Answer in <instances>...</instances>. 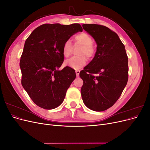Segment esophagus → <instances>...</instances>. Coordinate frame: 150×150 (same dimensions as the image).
<instances>
[{"label": "esophagus", "mask_w": 150, "mask_h": 150, "mask_svg": "<svg viewBox=\"0 0 150 150\" xmlns=\"http://www.w3.org/2000/svg\"><path fill=\"white\" fill-rule=\"evenodd\" d=\"M79 72H80V71H79V70H76V76H77V77L79 76Z\"/></svg>", "instance_id": "esophagus-1"}]
</instances>
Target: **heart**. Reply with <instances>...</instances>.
<instances>
[{"mask_svg": "<svg viewBox=\"0 0 150 150\" xmlns=\"http://www.w3.org/2000/svg\"><path fill=\"white\" fill-rule=\"evenodd\" d=\"M76 44L82 46L78 52L79 56H75L65 61V64L72 69L78 70L84 67L86 64V58L92 57L95 53V49L93 46V40L87 33H82L77 34L74 37ZM72 46L71 40H67L62 46V52L65 57H69L72 52ZM85 56L84 57V56Z\"/></svg>", "mask_w": 150, "mask_h": 150, "instance_id": "1", "label": "heart"}]
</instances>
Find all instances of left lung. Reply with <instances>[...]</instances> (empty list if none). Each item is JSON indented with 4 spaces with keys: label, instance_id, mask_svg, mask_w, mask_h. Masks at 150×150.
Returning a JSON list of instances; mask_svg holds the SVG:
<instances>
[{
    "label": "left lung",
    "instance_id": "8db88e82",
    "mask_svg": "<svg viewBox=\"0 0 150 150\" xmlns=\"http://www.w3.org/2000/svg\"><path fill=\"white\" fill-rule=\"evenodd\" d=\"M97 44L93 60L79 73L85 105L95 111L111 108L120 97L128 79V58L117 34L106 26L83 24Z\"/></svg>",
    "mask_w": 150,
    "mask_h": 150
}]
</instances>
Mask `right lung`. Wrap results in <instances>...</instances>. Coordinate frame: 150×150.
Returning a JSON list of instances; mask_svg holds the SVG:
<instances>
[{
	"label": "right lung",
	"mask_w": 150,
	"mask_h": 150,
	"mask_svg": "<svg viewBox=\"0 0 150 150\" xmlns=\"http://www.w3.org/2000/svg\"><path fill=\"white\" fill-rule=\"evenodd\" d=\"M83 28L79 24H46L35 29L26 39L20 60L21 83L33 102L52 110L63 102L76 78L74 69L66 66L62 48L66 40Z\"/></svg>",
	"instance_id": "add662e5"
}]
</instances>
